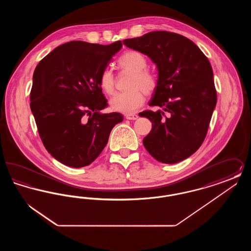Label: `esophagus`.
<instances>
[{
    "label": "esophagus",
    "instance_id": "obj_1",
    "mask_svg": "<svg viewBox=\"0 0 251 251\" xmlns=\"http://www.w3.org/2000/svg\"><path fill=\"white\" fill-rule=\"evenodd\" d=\"M126 119L129 120H135L138 119V115L135 114H130V115H126Z\"/></svg>",
    "mask_w": 251,
    "mask_h": 251
}]
</instances>
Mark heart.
<instances>
[{
	"label": "heart",
	"mask_w": 251,
	"mask_h": 251,
	"mask_svg": "<svg viewBox=\"0 0 251 251\" xmlns=\"http://www.w3.org/2000/svg\"><path fill=\"white\" fill-rule=\"evenodd\" d=\"M119 67L125 72L131 73L128 88L129 90L117 94L110 100L112 109L124 114H132L143 105L144 93L150 95L157 87L155 75L147 69L148 62L142 53L130 50L120 56ZM100 85L104 93L113 95L115 93V77L110 69H105L100 73Z\"/></svg>",
	"instance_id": "obj_1"
}]
</instances>
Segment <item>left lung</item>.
I'll use <instances>...</instances> for the list:
<instances>
[{
    "instance_id": "1",
    "label": "left lung",
    "mask_w": 251,
    "mask_h": 251,
    "mask_svg": "<svg viewBox=\"0 0 251 251\" xmlns=\"http://www.w3.org/2000/svg\"><path fill=\"white\" fill-rule=\"evenodd\" d=\"M123 44L148 55L158 70L150 105L162 110L141 113L152 123L144 147L159 162L179 163L201 146L216 105L211 64L193 41L171 32H150Z\"/></svg>"
}]
</instances>
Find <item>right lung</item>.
Returning <instances> with one entry per match:
<instances>
[{
  "label": "right lung",
  "instance_id": "right-lung-1",
  "mask_svg": "<svg viewBox=\"0 0 251 251\" xmlns=\"http://www.w3.org/2000/svg\"><path fill=\"white\" fill-rule=\"evenodd\" d=\"M122 47L71 41L50 52L36 66L30 107L49 153L68 167H86L108 142L120 113L103 114L107 100L100 76Z\"/></svg>",
  "mask_w": 251,
  "mask_h": 251
}]
</instances>
